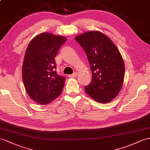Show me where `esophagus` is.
I'll return each instance as SVG.
<instances>
[{
  "mask_svg": "<svg viewBox=\"0 0 150 150\" xmlns=\"http://www.w3.org/2000/svg\"><path fill=\"white\" fill-rule=\"evenodd\" d=\"M77 76V73H76V72H75L73 74L68 75L69 77H75V76Z\"/></svg>",
  "mask_w": 150,
  "mask_h": 150,
  "instance_id": "34e87169",
  "label": "esophagus"
}]
</instances>
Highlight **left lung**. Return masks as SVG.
I'll return each mask as SVG.
<instances>
[{"mask_svg": "<svg viewBox=\"0 0 150 150\" xmlns=\"http://www.w3.org/2000/svg\"><path fill=\"white\" fill-rule=\"evenodd\" d=\"M88 59L92 81L85 91L99 103H108L122 86L125 65L119 50L112 41L99 31H89L75 37Z\"/></svg>", "mask_w": 150, "mask_h": 150, "instance_id": "8db88e82", "label": "left lung"}]
</instances>
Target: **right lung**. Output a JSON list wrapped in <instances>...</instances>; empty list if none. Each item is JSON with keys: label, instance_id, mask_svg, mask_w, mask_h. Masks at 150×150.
<instances>
[{"label": "right lung", "instance_id": "add662e5", "mask_svg": "<svg viewBox=\"0 0 150 150\" xmlns=\"http://www.w3.org/2000/svg\"><path fill=\"white\" fill-rule=\"evenodd\" d=\"M67 38L44 33L28 45L23 59L22 77L28 95L41 105L49 103L59 96L66 77L57 75L55 57Z\"/></svg>", "mask_w": 150, "mask_h": 150}]
</instances>
